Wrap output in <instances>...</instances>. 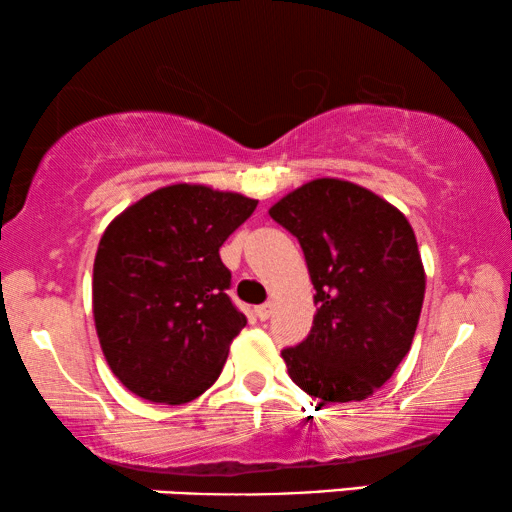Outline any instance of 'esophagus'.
<instances>
[{"instance_id":"34e87169","label":"esophagus","mask_w":512,"mask_h":512,"mask_svg":"<svg viewBox=\"0 0 512 512\" xmlns=\"http://www.w3.org/2000/svg\"><path fill=\"white\" fill-rule=\"evenodd\" d=\"M272 310H275V305H272L270 301H268V303H263V305H258V308H256V315H258V320H261V322L270 320Z\"/></svg>"}]
</instances>
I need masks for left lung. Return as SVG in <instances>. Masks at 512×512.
Returning <instances> with one entry per match:
<instances>
[{
	"label": "left lung",
	"instance_id": "obj_1",
	"mask_svg": "<svg viewBox=\"0 0 512 512\" xmlns=\"http://www.w3.org/2000/svg\"><path fill=\"white\" fill-rule=\"evenodd\" d=\"M270 216L301 244L317 313L296 348L291 381L322 402L374 395L414 341L426 272L400 209L338 178H317L272 204Z\"/></svg>",
	"mask_w": 512,
	"mask_h": 512
}]
</instances>
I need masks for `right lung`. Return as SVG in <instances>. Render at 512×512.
<instances>
[{
    "instance_id": "obj_1",
    "label": "right lung",
    "mask_w": 512,
    "mask_h": 512,
    "mask_svg": "<svg viewBox=\"0 0 512 512\" xmlns=\"http://www.w3.org/2000/svg\"><path fill=\"white\" fill-rule=\"evenodd\" d=\"M256 199L176 183L124 209L98 244L94 322L124 388L150 402L183 404L216 383L247 324L225 291L218 249Z\"/></svg>"
}]
</instances>
